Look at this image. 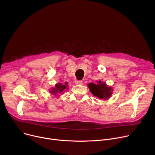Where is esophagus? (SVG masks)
I'll return each instance as SVG.
<instances>
[{"mask_svg":"<svg viewBox=\"0 0 155 155\" xmlns=\"http://www.w3.org/2000/svg\"><path fill=\"white\" fill-rule=\"evenodd\" d=\"M75 83L77 85H82L83 84V81L82 80H75Z\"/></svg>","mask_w":155,"mask_h":155,"instance_id":"34e87169","label":"esophagus"}]
</instances>
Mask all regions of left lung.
<instances>
[{
    "label": "left lung",
    "mask_w": 155,
    "mask_h": 155,
    "mask_svg": "<svg viewBox=\"0 0 155 155\" xmlns=\"http://www.w3.org/2000/svg\"><path fill=\"white\" fill-rule=\"evenodd\" d=\"M88 86L92 94L99 97L100 99H108L112 93V88L107 87L105 83H102L101 81L97 84L93 83L89 84Z\"/></svg>",
    "instance_id": "8db88e82"
}]
</instances>
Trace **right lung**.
Returning <instances> with one entry per match:
<instances>
[{"label": "right lung", "instance_id": "right-lung-1", "mask_svg": "<svg viewBox=\"0 0 155 155\" xmlns=\"http://www.w3.org/2000/svg\"><path fill=\"white\" fill-rule=\"evenodd\" d=\"M67 83H66L65 84H67ZM67 85H63L61 84H56L55 85V88H53L51 89V91H50V93L53 94V95H56L58 94V92L61 93V92H63L64 89H66Z\"/></svg>", "mask_w": 155, "mask_h": 155}]
</instances>
